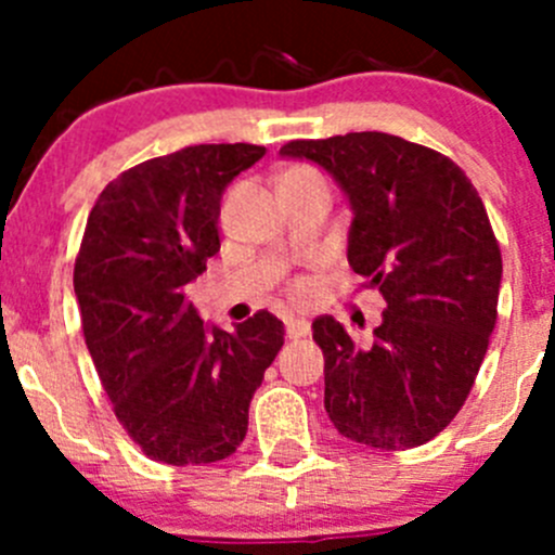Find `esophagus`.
I'll return each mask as SVG.
<instances>
[{
  "instance_id": "esophagus-1",
  "label": "esophagus",
  "mask_w": 555,
  "mask_h": 555,
  "mask_svg": "<svg viewBox=\"0 0 555 555\" xmlns=\"http://www.w3.org/2000/svg\"><path fill=\"white\" fill-rule=\"evenodd\" d=\"M311 333V324L306 319H287V338L289 340H298L306 338Z\"/></svg>"
}]
</instances>
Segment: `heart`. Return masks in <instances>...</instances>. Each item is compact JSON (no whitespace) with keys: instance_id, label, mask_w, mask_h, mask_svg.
I'll return each mask as SVG.
<instances>
[{"instance_id":"heart-1","label":"heart","mask_w":555,"mask_h":555,"mask_svg":"<svg viewBox=\"0 0 555 555\" xmlns=\"http://www.w3.org/2000/svg\"><path fill=\"white\" fill-rule=\"evenodd\" d=\"M304 171H311V169H306V166H293V169H287V171L282 173V177H279V182H282V179H287V177H298V173H304ZM306 293H309L306 282H295L293 284V295H295V298H304Z\"/></svg>"}]
</instances>
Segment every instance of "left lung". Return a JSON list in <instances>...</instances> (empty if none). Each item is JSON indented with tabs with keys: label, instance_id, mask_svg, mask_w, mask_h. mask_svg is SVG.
I'll return each mask as SVG.
<instances>
[{
	"label": "left lung",
	"instance_id": "obj_1",
	"mask_svg": "<svg viewBox=\"0 0 555 555\" xmlns=\"http://www.w3.org/2000/svg\"><path fill=\"white\" fill-rule=\"evenodd\" d=\"M282 155L344 188L349 266L386 300L365 349L313 319L330 422L371 449L429 443L462 411L496 324L502 251L478 190L449 155L382 131L295 139Z\"/></svg>",
	"mask_w": 555,
	"mask_h": 555
}]
</instances>
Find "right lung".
Wrapping results in <instances>:
<instances>
[{
  "label": "right lung",
  "instance_id": "1",
  "mask_svg": "<svg viewBox=\"0 0 555 555\" xmlns=\"http://www.w3.org/2000/svg\"><path fill=\"white\" fill-rule=\"evenodd\" d=\"M266 155L257 144H195L126 169L88 215L75 260L82 335L128 438L173 467L228 459L249 402L284 344L257 311L204 327L188 284L220 251L222 190Z\"/></svg>",
  "mask_w": 555,
  "mask_h": 555
}]
</instances>
